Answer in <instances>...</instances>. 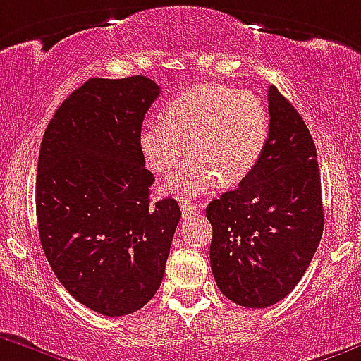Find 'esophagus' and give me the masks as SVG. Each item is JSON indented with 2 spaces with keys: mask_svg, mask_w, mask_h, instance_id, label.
I'll list each match as a JSON object with an SVG mask.
<instances>
[{
  "mask_svg": "<svg viewBox=\"0 0 361 361\" xmlns=\"http://www.w3.org/2000/svg\"><path fill=\"white\" fill-rule=\"evenodd\" d=\"M194 212H197L196 207H194V204L190 203V201L181 200V216H183V217H188V216H192Z\"/></svg>",
  "mask_w": 361,
  "mask_h": 361,
  "instance_id": "34e87169",
  "label": "esophagus"
}]
</instances>
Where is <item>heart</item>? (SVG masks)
Wrapping results in <instances>:
<instances>
[{"instance_id": "heart-1", "label": "heart", "mask_w": 361, "mask_h": 361, "mask_svg": "<svg viewBox=\"0 0 361 361\" xmlns=\"http://www.w3.org/2000/svg\"><path fill=\"white\" fill-rule=\"evenodd\" d=\"M269 115L259 95L221 84H196L165 106L161 120H144L138 149L151 173L167 174L190 154L180 173L169 178L164 192L190 197L223 181L241 183L264 152Z\"/></svg>"}]
</instances>
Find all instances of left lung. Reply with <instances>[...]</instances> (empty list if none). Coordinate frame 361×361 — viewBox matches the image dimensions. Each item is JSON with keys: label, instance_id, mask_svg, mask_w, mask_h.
Here are the masks:
<instances>
[{"label": "left lung", "instance_id": "left-lung-1", "mask_svg": "<svg viewBox=\"0 0 361 361\" xmlns=\"http://www.w3.org/2000/svg\"><path fill=\"white\" fill-rule=\"evenodd\" d=\"M269 135L252 173L207 207L210 266L226 298L269 307L306 274L324 230L322 185L310 129L290 100L268 87Z\"/></svg>", "mask_w": 361, "mask_h": 361}]
</instances>
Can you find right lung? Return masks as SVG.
<instances>
[{
  "label": "right lung",
  "instance_id": "1",
  "mask_svg": "<svg viewBox=\"0 0 361 361\" xmlns=\"http://www.w3.org/2000/svg\"><path fill=\"white\" fill-rule=\"evenodd\" d=\"M154 80L90 79L55 111L37 161L35 212L44 255L71 297L104 317L144 307L161 284L180 223L176 200L151 204L138 131Z\"/></svg>",
  "mask_w": 361,
  "mask_h": 361
}]
</instances>
